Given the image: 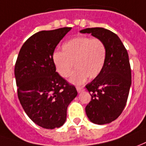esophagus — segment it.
<instances>
[{"mask_svg":"<svg viewBox=\"0 0 146 146\" xmlns=\"http://www.w3.org/2000/svg\"><path fill=\"white\" fill-rule=\"evenodd\" d=\"M76 90H77V92L78 93H80V92H83L84 90V88L82 87H76Z\"/></svg>","mask_w":146,"mask_h":146,"instance_id":"obj_1","label":"esophagus"}]
</instances>
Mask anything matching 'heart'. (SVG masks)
I'll use <instances>...</instances> for the list:
<instances>
[{"label":"heart","mask_w":146,"mask_h":146,"mask_svg":"<svg viewBox=\"0 0 146 146\" xmlns=\"http://www.w3.org/2000/svg\"><path fill=\"white\" fill-rule=\"evenodd\" d=\"M62 51L53 54V62L57 73L63 78L71 75L70 81L82 84L88 76L93 79L101 73L107 58V47L100 38L87 36L73 38L62 45Z\"/></svg>","instance_id":"b5f03b06"}]
</instances>
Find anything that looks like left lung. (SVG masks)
Listing matches in <instances>:
<instances>
[{"mask_svg": "<svg viewBox=\"0 0 146 146\" xmlns=\"http://www.w3.org/2000/svg\"><path fill=\"white\" fill-rule=\"evenodd\" d=\"M80 33H91L104 42L107 58L101 73L86 88L91 101L85 111L91 122L96 124L111 123L125 108L131 85V69L126 49L119 36L103 27L86 28Z\"/></svg>", "mask_w": 146, "mask_h": 146, "instance_id": "1", "label": "left lung"}]
</instances>
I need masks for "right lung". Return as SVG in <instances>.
I'll return each mask as SVG.
<instances>
[{
	"instance_id": "add662e5",
	"label": "right lung",
	"mask_w": 146,
	"mask_h": 146,
	"mask_svg": "<svg viewBox=\"0 0 146 146\" xmlns=\"http://www.w3.org/2000/svg\"><path fill=\"white\" fill-rule=\"evenodd\" d=\"M71 27L42 31L27 38L15 65L17 94L35 124L54 129L65 123L67 108L77 95L74 85L56 72L53 54Z\"/></svg>"
}]
</instances>
